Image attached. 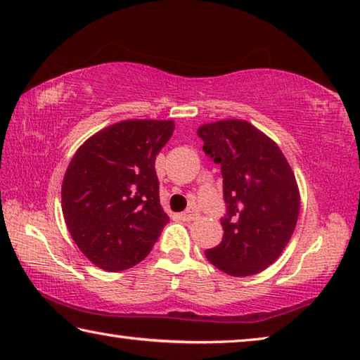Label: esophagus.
I'll return each instance as SVG.
<instances>
[{
    "instance_id": "esophagus-1",
    "label": "esophagus",
    "mask_w": 360,
    "mask_h": 360,
    "mask_svg": "<svg viewBox=\"0 0 360 360\" xmlns=\"http://www.w3.org/2000/svg\"><path fill=\"white\" fill-rule=\"evenodd\" d=\"M179 217L182 219V221H186V222L193 221V219L198 217V211H197V208H188L184 212H181Z\"/></svg>"
}]
</instances>
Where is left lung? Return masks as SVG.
<instances>
[{
  "mask_svg": "<svg viewBox=\"0 0 360 360\" xmlns=\"http://www.w3.org/2000/svg\"><path fill=\"white\" fill-rule=\"evenodd\" d=\"M203 150L221 165L222 241L205 252L230 276H251L271 265L294 233L300 193L281 149L246 120L229 119L197 130Z\"/></svg>",
  "mask_w": 360,
  "mask_h": 360,
  "instance_id": "obj_1",
  "label": "left lung"
}]
</instances>
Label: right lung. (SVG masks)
Masks as SVG:
<instances>
[{"label":"right lung","instance_id":"1","mask_svg":"<svg viewBox=\"0 0 360 360\" xmlns=\"http://www.w3.org/2000/svg\"><path fill=\"white\" fill-rule=\"evenodd\" d=\"M173 120H122L89 138L62 184L63 217L92 264L122 271L148 257L169 222L158 197L155 157Z\"/></svg>","mask_w":360,"mask_h":360}]
</instances>
